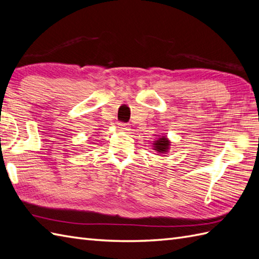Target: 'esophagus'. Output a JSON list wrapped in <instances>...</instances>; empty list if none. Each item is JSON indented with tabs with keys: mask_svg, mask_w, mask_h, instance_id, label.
I'll use <instances>...</instances> for the list:
<instances>
[{
	"mask_svg": "<svg viewBox=\"0 0 259 259\" xmlns=\"http://www.w3.org/2000/svg\"><path fill=\"white\" fill-rule=\"evenodd\" d=\"M117 126H118V128H119L120 131L128 130V124H126V123H118Z\"/></svg>",
	"mask_w": 259,
	"mask_h": 259,
	"instance_id": "1",
	"label": "esophagus"
}]
</instances>
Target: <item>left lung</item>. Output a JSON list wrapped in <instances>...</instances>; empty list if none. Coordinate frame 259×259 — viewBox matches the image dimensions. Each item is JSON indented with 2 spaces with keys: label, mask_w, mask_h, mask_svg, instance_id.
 <instances>
[{
  "label": "left lung",
  "mask_w": 259,
  "mask_h": 259,
  "mask_svg": "<svg viewBox=\"0 0 259 259\" xmlns=\"http://www.w3.org/2000/svg\"><path fill=\"white\" fill-rule=\"evenodd\" d=\"M168 147H169V141L166 139L165 136H162L160 139H158V141L154 143V149L155 151H157L159 154H164L165 152H167Z\"/></svg>",
  "instance_id": "left-lung-1"
}]
</instances>
